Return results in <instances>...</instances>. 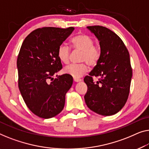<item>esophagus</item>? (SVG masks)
I'll return each instance as SVG.
<instances>
[{"label":"esophagus","instance_id":"esophagus-1","mask_svg":"<svg viewBox=\"0 0 149 149\" xmlns=\"http://www.w3.org/2000/svg\"><path fill=\"white\" fill-rule=\"evenodd\" d=\"M81 80V79H79V78H74V81L75 82H78V81H80Z\"/></svg>","mask_w":149,"mask_h":149}]
</instances>
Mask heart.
Returning <instances> with one entry per match:
<instances>
[{
  "mask_svg": "<svg viewBox=\"0 0 149 149\" xmlns=\"http://www.w3.org/2000/svg\"><path fill=\"white\" fill-rule=\"evenodd\" d=\"M71 43L75 50L81 52L80 61H86L89 65H96L100 57V51L94 45V40L86 34H79L71 39ZM70 49L65 44L59 45L57 50V57L61 62L68 63L70 60ZM86 63L70 64L64 68L65 74L72 75L74 78H79L88 72Z\"/></svg>",
  "mask_w": 149,
  "mask_h": 149,
  "instance_id": "heart-1",
  "label": "heart"
}]
</instances>
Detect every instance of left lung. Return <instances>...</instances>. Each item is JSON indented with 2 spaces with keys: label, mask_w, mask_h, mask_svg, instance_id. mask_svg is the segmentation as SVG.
<instances>
[{
  "label": "left lung",
  "mask_w": 149,
  "mask_h": 149,
  "mask_svg": "<svg viewBox=\"0 0 149 149\" xmlns=\"http://www.w3.org/2000/svg\"><path fill=\"white\" fill-rule=\"evenodd\" d=\"M87 29L99 41L100 57L84 79L88 86L84 99L93 112L112 116L124 107L129 95L132 75L129 53L122 39L109 29L99 25ZM94 77H99V80L94 82Z\"/></svg>",
  "instance_id": "left-lung-1"
}]
</instances>
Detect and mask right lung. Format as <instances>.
Instances as JSON below:
<instances>
[{
  "label": "right lung",
  "mask_w": 149,
  "mask_h": 149,
  "mask_svg": "<svg viewBox=\"0 0 149 149\" xmlns=\"http://www.w3.org/2000/svg\"><path fill=\"white\" fill-rule=\"evenodd\" d=\"M74 30V27L37 29L21 45L17 61L19 88L29 109L40 118H51L64 108L73 77L68 74L57 76L62 69L57 50Z\"/></svg>",
  "instance_id": "1"
}]
</instances>
